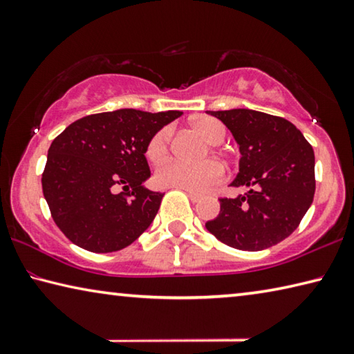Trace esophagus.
<instances>
[{"instance_id":"1","label":"esophagus","mask_w":354,"mask_h":354,"mask_svg":"<svg viewBox=\"0 0 354 354\" xmlns=\"http://www.w3.org/2000/svg\"><path fill=\"white\" fill-rule=\"evenodd\" d=\"M187 194H189V198H190L192 203H198V201L203 198V195L194 194V192H187Z\"/></svg>"}]
</instances>
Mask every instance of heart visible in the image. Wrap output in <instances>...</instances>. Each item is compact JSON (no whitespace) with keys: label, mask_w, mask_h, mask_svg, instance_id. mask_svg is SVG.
<instances>
[{"label":"heart","mask_w":354,"mask_h":354,"mask_svg":"<svg viewBox=\"0 0 354 354\" xmlns=\"http://www.w3.org/2000/svg\"><path fill=\"white\" fill-rule=\"evenodd\" d=\"M192 129L198 133L209 145L217 147L223 143L226 129L218 120L212 117H200L192 122ZM171 145V129L160 128L156 131L147 145V158L149 162L160 164L167 159ZM223 178L221 167L214 160H205L200 164H185L181 160H170L160 165L156 171V179L160 185L181 189L194 194L206 192Z\"/></svg>","instance_id":"1"}]
</instances>
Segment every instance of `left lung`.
I'll list each match as a JSON object with an SVG mask.
<instances>
[{
    "label": "left lung",
    "mask_w": 354,
    "mask_h": 354,
    "mask_svg": "<svg viewBox=\"0 0 354 354\" xmlns=\"http://www.w3.org/2000/svg\"><path fill=\"white\" fill-rule=\"evenodd\" d=\"M226 124L241 149L231 185L248 187L237 198H220L209 232L227 247L261 251L297 230L313 205L315 158L310 143L289 120L251 109L207 111Z\"/></svg>",
    "instance_id": "obj_1"
}]
</instances>
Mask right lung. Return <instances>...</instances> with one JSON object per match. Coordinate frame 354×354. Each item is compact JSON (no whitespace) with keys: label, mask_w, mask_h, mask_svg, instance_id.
Masks as SVG:
<instances>
[{"label":"right lung","mask_w":354,"mask_h":354,"mask_svg":"<svg viewBox=\"0 0 354 354\" xmlns=\"http://www.w3.org/2000/svg\"><path fill=\"white\" fill-rule=\"evenodd\" d=\"M183 112L118 109L82 117L48 149L41 189L68 241L92 253L127 248L151 225L164 194L143 187L156 131Z\"/></svg>","instance_id":"add662e5"}]
</instances>
